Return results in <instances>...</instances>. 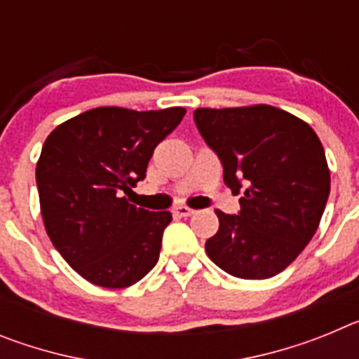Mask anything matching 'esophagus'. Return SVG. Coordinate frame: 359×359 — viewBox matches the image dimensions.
<instances>
[{
	"label": "esophagus",
	"mask_w": 359,
	"mask_h": 359,
	"mask_svg": "<svg viewBox=\"0 0 359 359\" xmlns=\"http://www.w3.org/2000/svg\"><path fill=\"white\" fill-rule=\"evenodd\" d=\"M174 214L176 215H180V217H190V215H194L196 214V210H192V208H189V207H176L174 208Z\"/></svg>",
	"instance_id": "34e87169"
}]
</instances>
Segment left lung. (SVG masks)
I'll list each match as a JSON object with an SVG mask.
<instances>
[{
    "label": "left lung",
    "instance_id": "obj_1",
    "mask_svg": "<svg viewBox=\"0 0 359 359\" xmlns=\"http://www.w3.org/2000/svg\"><path fill=\"white\" fill-rule=\"evenodd\" d=\"M194 122L223 163L237 215L215 210L219 230L205 250L239 278L280 273L313 239L331 190L322 142L309 123L278 107L194 111Z\"/></svg>",
    "mask_w": 359,
    "mask_h": 359
}]
</instances>
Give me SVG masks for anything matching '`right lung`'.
<instances>
[{
  "mask_svg": "<svg viewBox=\"0 0 359 359\" xmlns=\"http://www.w3.org/2000/svg\"><path fill=\"white\" fill-rule=\"evenodd\" d=\"M185 113L97 107L57 126L44 142L36 167L44 228L95 286H133L156 266L172 215L135 207L122 192L144 180L156 145Z\"/></svg>",
  "mask_w": 359,
  "mask_h": 359,
  "instance_id": "right-lung-1",
  "label": "right lung"
}]
</instances>
